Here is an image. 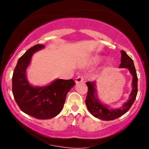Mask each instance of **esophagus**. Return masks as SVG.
Masks as SVG:
<instances>
[{
    "label": "esophagus",
    "instance_id": "1",
    "mask_svg": "<svg viewBox=\"0 0 149 149\" xmlns=\"http://www.w3.org/2000/svg\"><path fill=\"white\" fill-rule=\"evenodd\" d=\"M83 80H84V78H83V76H80L77 77V78H76V80H75V82H76V84H78V83H82V82H83Z\"/></svg>",
    "mask_w": 149,
    "mask_h": 149
}]
</instances>
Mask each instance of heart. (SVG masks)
<instances>
[{"label": "heart", "instance_id": "1", "mask_svg": "<svg viewBox=\"0 0 149 149\" xmlns=\"http://www.w3.org/2000/svg\"><path fill=\"white\" fill-rule=\"evenodd\" d=\"M100 57H98V56H95V57H92L91 59H90V61L92 63H97V61H100Z\"/></svg>", "mask_w": 149, "mask_h": 149}]
</instances>
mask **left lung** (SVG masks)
I'll list each match as a JSON object with an SVG mask.
<instances>
[{
	"mask_svg": "<svg viewBox=\"0 0 149 149\" xmlns=\"http://www.w3.org/2000/svg\"><path fill=\"white\" fill-rule=\"evenodd\" d=\"M120 68H127L132 76V90L130 95L129 100L119 109H109L107 106L101 103L97 97V91L95 87V82H87L88 86V95H87L85 104L87 108L92 116L102 120H113L124 115L130 109L134 103L136 95H137V75L135 69L134 62L127 53L121 50V63Z\"/></svg>",
	"mask_w": 149,
	"mask_h": 149,
	"instance_id": "1",
	"label": "left lung"
}]
</instances>
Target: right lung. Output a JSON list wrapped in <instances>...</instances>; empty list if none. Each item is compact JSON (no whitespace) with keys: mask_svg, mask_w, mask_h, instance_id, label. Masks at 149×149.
<instances>
[{"mask_svg":"<svg viewBox=\"0 0 149 149\" xmlns=\"http://www.w3.org/2000/svg\"><path fill=\"white\" fill-rule=\"evenodd\" d=\"M45 47L37 44L29 49L19 59L13 76V93L18 107L25 113L37 119H49L57 116L69 90L76 84L72 79H57L44 87H34L29 83L26 70L33 53Z\"/></svg>","mask_w":149,"mask_h":149,"instance_id":"add662e5","label":"right lung"}]
</instances>
